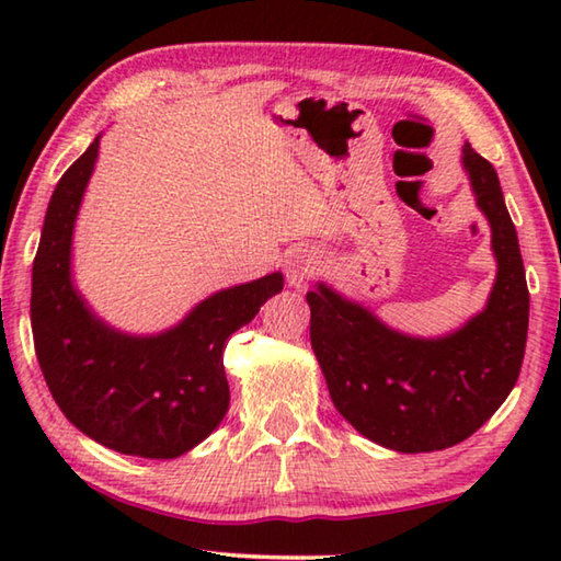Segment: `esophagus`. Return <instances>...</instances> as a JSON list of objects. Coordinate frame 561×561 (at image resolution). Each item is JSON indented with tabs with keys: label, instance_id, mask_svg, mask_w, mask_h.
Returning <instances> with one entry per match:
<instances>
[{
	"label": "esophagus",
	"instance_id": "esophagus-1",
	"mask_svg": "<svg viewBox=\"0 0 561 561\" xmlns=\"http://www.w3.org/2000/svg\"><path fill=\"white\" fill-rule=\"evenodd\" d=\"M321 270V257L314 250H307V247H297V250L289 252L287 257V279L291 287H304L309 279H314Z\"/></svg>",
	"mask_w": 561,
	"mask_h": 561
}]
</instances>
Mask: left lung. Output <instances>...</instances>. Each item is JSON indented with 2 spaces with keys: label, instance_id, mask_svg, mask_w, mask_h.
Wrapping results in <instances>:
<instances>
[{
  "label": "left lung",
  "instance_id": "1",
  "mask_svg": "<svg viewBox=\"0 0 561 561\" xmlns=\"http://www.w3.org/2000/svg\"><path fill=\"white\" fill-rule=\"evenodd\" d=\"M462 165L497 257L485 311L450 336L413 339L327 284L307 294L311 348L336 411L398 453L445 450L470 438L505 403L525 358L529 291L515 225L492 163L465 144Z\"/></svg>",
  "mask_w": 561,
  "mask_h": 561
}]
</instances>
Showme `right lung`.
I'll return each mask as SVG.
<instances>
[{"instance_id": "add662e5", "label": "right lung", "mask_w": 561, "mask_h": 561, "mask_svg": "<svg viewBox=\"0 0 561 561\" xmlns=\"http://www.w3.org/2000/svg\"><path fill=\"white\" fill-rule=\"evenodd\" d=\"M99 138L61 175L32 270V331L44 381L69 421L123 455L168 460L195 448L230 408L222 354L282 291V274L217 291L175 329L128 336L89 311L71 284V234Z\"/></svg>"}]
</instances>
